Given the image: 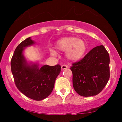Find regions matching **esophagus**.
<instances>
[{"mask_svg": "<svg viewBox=\"0 0 122 122\" xmlns=\"http://www.w3.org/2000/svg\"><path fill=\"white\" fill-rule=\"evenodd\" d=\"M68 68V66H67L66 65H62V66H61V69L62 70L66 69H67Z\"/></svg>", "mask_w": 122, "mask_h": 122, "instance_id": "esophagus-1", "label": "esophagus"}]
</instances>
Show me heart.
Segmentation results:
<instances>
[{
  "mask_svg": "<svg viewBox=\"0 0 122 122\" xmlns=\"http://www.w3.org/2000/svg\"><path fill=\"white\" fill-rule=\"evenodd\" d=\"M55 47L58 51H66V57L71 61H77L81 59L88 49L85 40L73 36L64 37L57 41ZM51 54L56 55V52L51 50Z\"/></svg>",
  "mask_w": 122,
  "mask_h": 122,
  "instance_id": "b5f03b06",
  "label": "heart"
}]
</instances>
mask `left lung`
<instances>
[{
	"label": "left lung",
	"instance_id": "obj_1",
	"mask_svg": "<svg viewBox=\"0 0 122 122\" xmlns=\"http://www.w3.org/2000/svg\"><path fill=\"white\" fill-rule=\"evenodd\" d=\"M73 86L82 96H95L105 87L110 79V56L103 45L94 47L71 68Z\"/></svg>",
	"mask_w": 122,
	"mask_h": 122
}]
</instances>
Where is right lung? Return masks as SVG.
I'll return each instance as SVG.
<instances>
[{
    "label": "right lung",
    "instance_id": "1",
    "mask_svg": "<svg viewBox=\"0 0 122 122\" xmlns=\"http://www.w3.org/2000/svg\"><path fill=\"white\" fill-rule=\"evenodd\" d=\"M30 37L19 43L11 61V68L16 86L23 94L35 100H42L52 92L56 79L61 72V66L29 64L23 51L25 47L34 44Z\"/></svg>",
    "mask_w": 122,
    "mask_h": 122
}]
</instances>
